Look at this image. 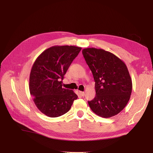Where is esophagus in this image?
<instances>
[{
	"label": "esophagus",
	"mask_w": 153,
	"mask_h": 153,
	"mask_svg": "<svg viewBox=\"0 0 153 153\" xmlns=\"http://www.w3.org/2000/svg\"><path fill=\"white\" fill-rule=\"evenodd\" d=\"M78 93L79 94L80 96H84L85 95V92H82V91H78Z\"/></svg>",
	"instance_id": "obj_1"
}]
</instances>
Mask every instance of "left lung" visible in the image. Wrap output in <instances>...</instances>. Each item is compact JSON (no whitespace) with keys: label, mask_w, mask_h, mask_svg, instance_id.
I'll use <instances>...</instances> for the list:
<instances>
[{"label":"left lung","mask_w":153,"mask_h":153,"mask_svg":"<svg viewBox=\"0 0 153 153\" xmlns=\"http://www.w3.org/2000/svg\"><path fill=\"white\" fill-rule=\"evenodd\" d=\"M82 54L95 81V98L88 101L92 112L109 118L124 108L130 98L132 81L125 63L103 49L87 48Z\"/></svg>","instance_id":"obj_1"}]
</instances>
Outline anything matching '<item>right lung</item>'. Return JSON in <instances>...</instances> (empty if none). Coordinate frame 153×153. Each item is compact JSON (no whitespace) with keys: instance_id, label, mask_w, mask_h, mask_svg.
Here are the masks:
<instances>
[{"instance_id":"obj_1","label":"right lung","mask_w":153,"mask_h":153,"mask_svg":"<svg viewBox=\"0 0 153 153\" xmlns=\"http://www.w3.org/2000/svg\"><path fill=\"white\" fill-rule=\"evenodd\" d=\"M82 48L53 46L37 57L31 68L29 91L36 106L50 117L67 113L78 96L62 87V80Z\"/></svg>"}]
</instances>
